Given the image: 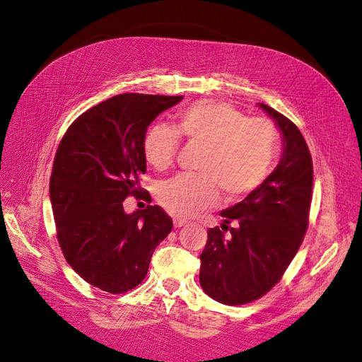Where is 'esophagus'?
Wrapping results in <instances>:
<instances>
[{"label":"esophagus","mask_w":362,"mask_h":362,"mask_svg":"<svg viewBox=\"0 0 362 362\" xmlns=\"http://www.w3.org/2000/svg\"><path fill=\"white\" fill-rule=\"evenodd\" d=\"M185 223H187V222H185L184 218H173V226H175V228H181V226H184Z\"/></svg>","instance_id":"esophagus-1"}]
</instances>
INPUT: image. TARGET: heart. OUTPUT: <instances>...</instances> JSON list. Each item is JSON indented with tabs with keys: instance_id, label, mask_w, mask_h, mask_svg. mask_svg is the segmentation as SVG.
Wrapping results in <instances>:
<instances>
[{
	"instance_id": "obj_1",
	"label": "heart",
	"mask_w": 362,
	"mask_h": 362,
	"mask_svg": "<svg viewBox=\"0 0 362 362\" xmlns=\"http://www.w3.org/2000/svg\"><path fill=\"white\" fill-rule=\"evenodd\" d=\"M175 128L157 124L144 140L145 157L156 169L170 168L180 148V136L205 148L199 175H178L158 185L157 199L177 217H192L216 205L218 192L240 201L266 181L275 163L279 134L266 119H247L235 107L199 101L182 108Z\"/></svg>"
}]
</instances>
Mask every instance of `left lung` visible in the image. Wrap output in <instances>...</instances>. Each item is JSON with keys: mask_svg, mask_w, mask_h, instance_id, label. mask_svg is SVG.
I'll return each instance as SVG.
<instances>
[{"mask_svg": "<svg viewBox=\"0 0 362 362\" xmlns=\"http://www.w3.org/2000/svg\"><path fill=\"white\" fill-rule=\"evenodd\" d=\"M258 105L275 120L284 149L266 181L221 213V228L206 231L199 282L210 298L225 305H245L264 296L298 254L308 228L313 194L310 149L290 119L266 104Z\"/></svg>", "mask_w": 362, "mask_h": 362, "instance_id": "8db88e82", "label": "left lung"}]
</instances>
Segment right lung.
Masks as SVG:
<instances>
[{
	"mask_svg": "<svg viewBox=\"0 0 362 362\" xmlns=\"http://www.w3.org/2000/svg\"><path fill=\"white\" fill-rule=\"evenodd\" d=\"M182 96L124 93L89 108L63 136L49 180L59 245L90 286L119 294L145 279L156 247L172 231L158 205L127 214L146 172L144 140L161 112Z\"/></svg>",
	"mask_w": 362,
	"mask_h": 362,
	"instance_id": "right-lung-1",
	"label": "right lung"
}]
</instances>
